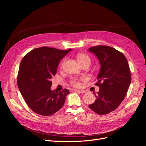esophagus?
<instances>
[{
  "label": "esophagus",
  "mask_w": 146,
  "mask_h": 146,
  "mask_svg": "<svg viewBox=\"0 0 146 146\" xmlns=\"http://www.w3.org/2000/svg\"><path fill=\"white\" fill-rule=\"evenodd\" d=\"M76 92H77L80 94H84L86 92V91L84 90H75Z\"/></svg>",
  "instance_id": "1"
}]
</instances>
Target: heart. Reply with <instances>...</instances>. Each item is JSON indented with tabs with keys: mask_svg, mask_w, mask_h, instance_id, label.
Here are the masks:
<instances>
[{
	"mask_svg": "<svg viewBox=\"0 0 146 146\" xmlns=\"http://www.w3.org/2000/svg\"><path fill=\"white\" fill-rule=\"evenodd\" d=\"M77 60L78 62V63L81 65L82 64H85V63H87L90 64L91 63V59L90 58V57L87 55L86 54H79L77 55ZM72 84L74 85V86L78 87L80 86V82H79V80L77 78H73L72 80Z\"/></svg>",
	"mask_w": 146,
	"mask_h": 146,
	"instance_id": "heart-1",
	"label": "heart"
}]
</instances>
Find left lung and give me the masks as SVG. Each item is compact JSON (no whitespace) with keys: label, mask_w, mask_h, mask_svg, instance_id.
Listing matches in <instances>:
<instances>
[{"label":"left lung","mask_w":146,"mask_h":146,"mask_svg":"<svg viewBox=\"0 0 146 146\" xmlns=\"http://www.w3.org/2000/svg\"><path fill=\"white\" fill-rule=\"evenodd\" d=\"M88 51L97 57L100 65L96 84L99 91L94 94L95 102L88 106L98 114H107L119 106L129 87L131 76L128 62L122 53L111 47L95 46Z\"/></svg>","instance_id":"left-lung-1"}]
</instances>
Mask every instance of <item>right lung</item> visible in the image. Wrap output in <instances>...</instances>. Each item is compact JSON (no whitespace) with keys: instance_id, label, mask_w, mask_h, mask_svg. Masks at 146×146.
<instances>
[{"instance_id":"obj_1","label":"right lung","mask_w":146,"mask_h":146,"mask_svg":"<svg viewBox=\"0 0 146 146\" xmlns=\"http://www.w3.org/2000/svg\"><path fill=\"white\" fill-rule=\"evenodd\" d=\"M71 50L47 47L35 48L21 62L18 87L27 105L35 113L44 116L51 115L64 106L69 91L52 90L51 79L56 74L60 60Z\"/></svg>"}]
</instances>
